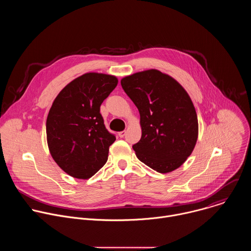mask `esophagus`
<instances>
[{
  "label": "esophagus",
  "mask_w": 251,
  "mask_h": 251,
  "mask_svg": "<svg viewBox=\"0 0 251 251\" xmlns=\"http://www.w3.org/2000/svg\"><path fill=\"white\" fill-rule=\"evenodd\" d=\"M118 135H119L120 138H123V137L126 135V131H121V132L118 133Z\"/></svg>",
  "instance_id": "obj_1"
}]
</instances>
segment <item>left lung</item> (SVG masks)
Masks as SVG:
<instances>
[{"label": "left lung", "mask_w": 251, "mask_h": 251, "mask_svg": "<svg viewBox=\"0 0 251 251\" xmlns=\"http://www.w3.org/2000/svg\"><path fill=\"white\" fill-rule=\"evenodd\" d=\"M121 85L140 113L142 136L133 145L137 158L162 174L181 167L199 135L197 112L188 92L157 69L126 76Z\"/></svg>", "instance_id": "8db88e82"}]
</instances>
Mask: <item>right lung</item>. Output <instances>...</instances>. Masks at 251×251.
I'll list each match as a JSON object with an SVG mask.
<instances>
[{
	"label": "right lung",
	"mask_w": 251,
	"mask_h": 251,
	"mask_svg": "<svg viewBox=\"0 0 251 251\" xmlns=\"http://www.w3.org/2000/svg\"><path fill=\"white\" fill-rule=\"evenodd\" d=\"M114 75L88 73L55 97L47 119V139L54 162L69 176L91 177L108 159L116 140L105 128L100 105L117 86Z\"/></svg>",
	"instance_id": "right-lung-1"
}]
</instances>
